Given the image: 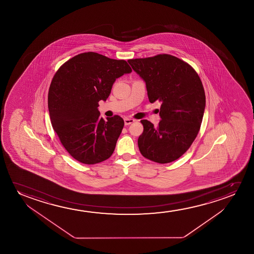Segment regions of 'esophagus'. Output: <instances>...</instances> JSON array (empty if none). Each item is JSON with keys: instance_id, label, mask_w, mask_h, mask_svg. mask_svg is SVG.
Listing matches in <instances>:
<instances>
[{"instance_id": "1", "label": "esophagus", "mask_w": 254, "mask_h": 254, "mask_svg": "<svg viewBox=\"0 0 254 254\" xmlns=\"http://www.w3.org/2000/svg\"><path fill=\"white\" fill-rule=\"evenodd\" d=\"M135 122L133 119H129V118H125L124 119V122H125L126 126L130 125V124H132L133 122Z\"/></svg>"}]
</instances>
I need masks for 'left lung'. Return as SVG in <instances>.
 Returning a JSON list of instances; mask_svg holds the SVG:
<instances>
[{"mask_svg":"<svg viewBox=\"0 0 254 254\" xmlns=\"http://www.w3.org/2000/svg\"><path fill=\"white\" fill-rule=\"evenodd\" d=\"M127 62L145 80L150 102H161L157 127L140 121V153L157 163H170L189 149L200 129L205 107L201 80L188 63L167 54Z\"/></svg>","mask_w":254,"mask_h":254,"instance_id":"obj_1","label":"left lung"}]
</instances>
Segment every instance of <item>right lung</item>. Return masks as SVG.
I'll list each match as a JSON object with an SVG mask.
<instances>
[{"mask_svg":"<svg viewBox=\"0 0 254 254\" xmlns=\"http://www.w3.org/2000/svg\"><path fill=\"white\" fill-rule=\"evenodd\" d=\"M131 72L124 60L87 52L73 56L55 73L48 98L51 124L79 162L100 163L114 153L124 121L119 115L101 118L99 101L108 99L117 78Z\"/></svg>","mask_w":254,"mask_h":254,"instance_id":"add662e5","label":"right lung"}]
</instances>
